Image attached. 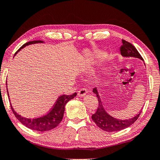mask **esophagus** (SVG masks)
Listing matches in <instances>:
<instances>
[{
  "label": "esophagus",
  "mask_w": 160,
  "mask_h": 160,
  "mask_svg": "<svg viewBox=\"0 0 160 160\" xmlns=\"http://www.w3.org/2000/svg\"><path fill=\"white\" fill-rule=\"evenodd\" d=\"M87 94V90L86 89V88H81L80 90H78V96L80 97H84V96Z\"/></svg>",
  "instance_id": "obj_1"
}]
</instances>
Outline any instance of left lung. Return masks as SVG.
I'll return each mask as SVG.
<instances>
[{"label":"left lung","instance_id":"1","mask_svg":"<svg viewBox=\"0 0 160 160\" xmlns=\"http://www.w3.org/2000/svg\"><path fill=\"white\" fill-rule=\"evenodd\" d=\"M120 51H121V54L123 57H134L144 61L138 51L137 50V48L132 43L127 42L125 40H122V46L120 48ZM144 65H145V63H144ZM93 92L97 95V97L98 98L99 107H98L97 111L96 112L95 114L92 115V119L95 122V124L104 131L112 132L126 129L136 122V120L139 117L141 112L137 116L128 119H117V118L111 116L105 110L97 87L93 88Z\"/></svg>","mask_w":160,"mask_h":160}]
</instances>
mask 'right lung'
Segmentation results:
<instances>
[{
	"instance_id": "right-lung-1",
	"label": "right lung",
	"mask_w": 160,
	"mask_h": 160,
	"mask_svg": "<svg viewBox=\"0 0 160 160\" xmlns=\"http://www.w3.org/2000/svg\"><path fill=\"white\" fill-rule=\"evenodd\" d=\"M44 41H29V42L23 44L21 47L18 49V51L15 53V55L21 51L22 48H23L26 46L31 45V44H36V43H43ZM7 85V82H6ZM77 96V93L72 95H62L58 98L56 100L55 104L53 105L52 109L49 112L48 114L44 115L43 117H37V118H27L22 117L21 115L18 114L14 109L12 107V104L11 103V107L12 111H13V114L15 115L19 122H21L23 125H25L26 127L31 129L34 131H38V132H46L50 131V130L54 129L61 123V120L63 119V114H64L65 111V106L67 104L68 101L72 99ZM10 101V98H9Z\"/></svg>"
}]
</instances>
